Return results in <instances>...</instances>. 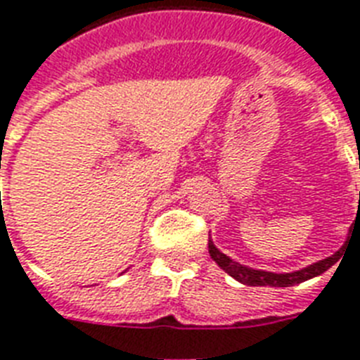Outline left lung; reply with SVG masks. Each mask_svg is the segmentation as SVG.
I'll use <instances>...</instances> for the list:
<instances>
[{
	"label": "left lung",
	"mask_w": 360,
	"mask_h": 360,
	"mask_svg": "<svg viewBox=\"0 0 360 360\" xmlns=\"http://www.w3.org/2000/svg\"><path fill=\"white\" fill-rule=\"evenodd\" d=\"M208 251L212 260L229 273L230 277H234L236 281H240L241 284L247 286H275V288H286V286H294V284L304 283L312 277H318L321 273H326L330 266H335V262L340 260L342 249L336 251L333 257L323 258V260L316 262L312 266L303 267L299 271L294 273H271V271H262V269H252V267L241 266L240 262H234L226 255L214 245V241L208 240Z\"/></svg>",
	"instance_id": "left-lung-1"
}]
</instances>
